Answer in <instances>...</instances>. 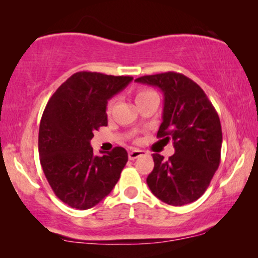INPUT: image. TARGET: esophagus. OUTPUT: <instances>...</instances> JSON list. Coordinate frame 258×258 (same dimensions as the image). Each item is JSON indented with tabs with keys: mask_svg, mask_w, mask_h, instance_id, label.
I'll return each instance as SVG.
<instances>
[{
	"mask_svg": "<svg viewBox=\"0 0 258 258\" xmlns=\"http://www.w3.org/2000/svg\"><path fill=\"white\" fill-rule=\"evenodd\" d=\"M146 154V151H143V150H132V151H129V160H132V161H134V160H136L137 157H140V156H143V155Z\"/></svg>",
	"mask_w": 258,
	"mask_h": 258,
	"instance_id": "1",
	"label": "esophagus"
}]
</instances>
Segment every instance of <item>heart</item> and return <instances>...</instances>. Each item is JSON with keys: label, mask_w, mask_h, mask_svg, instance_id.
<instances>
[{"label": "heart", "mask_w": 258, "mask_h": 258, "mask_svg": "<svg viewBox=\"0 0 258 258\" xmlns=\"http://www.w3.org/2000/svg\"><path fill=\"white\" fill-rule=\"evenodd\" d=\"M153 94H156L155 91L153 90H149V89H140L139 91L136 93V102H139L141 100H143V98H146L148 96H150V95ZM114 100H109L108 103H107V108H105V110H107V114L109 115L112 110V107H114Z\"/></svg>", "instance_id": "b5f03b06"}]
</instances>
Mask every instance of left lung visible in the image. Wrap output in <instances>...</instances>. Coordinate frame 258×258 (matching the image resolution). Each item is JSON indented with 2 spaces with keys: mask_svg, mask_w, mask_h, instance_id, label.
I'll list each match as a JSON object with an SVG mask.
<instances>
[{
  "mask_svg": "<svg viewBox=\"0 0 258 258\" xmlns=\"http://www.w3.org/2000/svg\"><path fill=\"white\" fill-rule=\"evenodd\" d=\"M136 82L158 87L164 95L157 137L174 141L175 154H154L147 177L151 192L169 206H184L203 195L221 162L222 128L216 109L196 82L168 72L141 76Z\"/></svg>",
  "mask_w": 258,
  "mask_h": 258,
  "instance_id": "8db88e82",
  "label": "left lung"
}]
</instances>
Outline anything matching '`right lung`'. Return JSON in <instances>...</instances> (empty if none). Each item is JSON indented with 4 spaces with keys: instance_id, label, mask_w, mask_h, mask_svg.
<instances>
[{
    "instance_id": "add662e5",
    "label": "right lung",
    "mask_w": 258,
    "mask_h": 258,
    "mask_svg": "<svg viewBox=\"0 0 258 258\" xmlns=\"http://www.w3.org/2000/svg\"><path fill=\"white\" fill-rule=\"evenodd\" d=\"M133 81L79 72L58 87L48 101L38 132V154L52 191L63 203L86 210L108 196L128 162L124 148L95 156L90 140L108 125V100Z\"/></svg>"
}]
</instances>
